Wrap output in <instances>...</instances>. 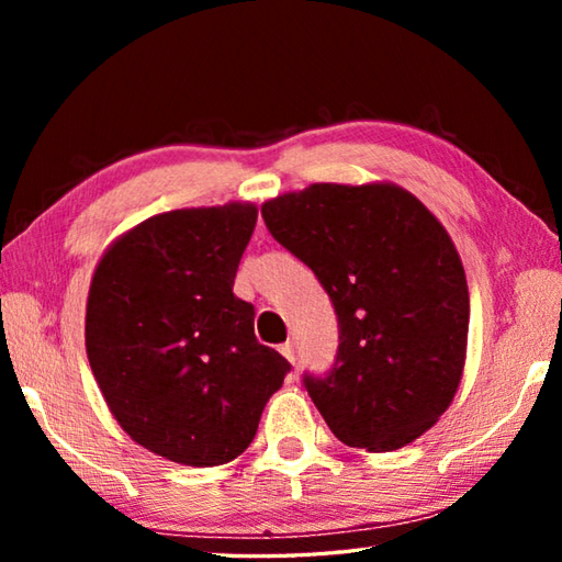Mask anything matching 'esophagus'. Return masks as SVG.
<instances>
[{
	"label": "esophagus",
	"instance_id": "1",
	"mask_svg": "<svg viewBox=\"0 0 562 562\" xmlns=\"http://www.w3.org/2000/svg\"><path fill=\"white\" fill-rule=\"evenodd\" d=\"M280 355L290 361V364H294V361H297V357H294V345L292 341H284V345L280 347Z\"/></svg>",
	"mask_w": 562,
	"mask_h": 562
}]
</instances>
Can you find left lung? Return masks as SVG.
<instances>
[{"instance_id":"left-lung-1","label":"left lung","mask_w":562,"mask_h":562,"mask_svg":"<svg viewBox=\"0 0 562 562\" xmlns=\"http://www.w3.org/2000/svg\"><path fill=\"white\" fill-rule=\"evenodd\" d=\"M262 217L335 304L337 364L304 376L331 434L382 453L429 431L469 347V284L439 217L389 180L312 183L265 201Z\"/></svg>"}]
</instances>
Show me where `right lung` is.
<instances>
[{
  "mask_svg": "<svg viewBox=\"0 0 562 562\" xmlns=\"http://www.w3.org/2000/svg\"><path fill=\"white\" fill-rule=\"evenodd\" d=\"M258 205L231 201L146 217L93 270L87 355L133 441L183 465H223L252 443L288 359L255 339L233 282Z\"/></svg>",
  "mask_w": 562,
  "mask_h": 562,
  "instance_id": "right-lung-1",
  "label": "right lung"
}]
</instances>
